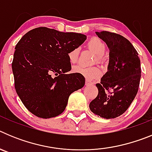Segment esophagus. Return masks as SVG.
I'll list each match as a JSON object with an SVG mask.
<instances>
[{
    "instance_id": "34e87169",
    "label": "esophagus",
    "mask_w": 152,
    "mask_h": 152,
    "mask_svg": "<svg viewBox=\"0 0 152 152\" xmlns=\"http://www.w3.org/2000/svg\"><path fill=\"white\" fill-rule=\"evenodd\" d=\"M92 84H93L92 81H91V80H86V82H85L86 86H90V85H92Z\"/></svg>"
}]
</instances>
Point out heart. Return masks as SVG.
<instances>
[{"label": "heart", "mask_w": 152, "mask_h": 152, "mask_svg": "<svg viewBox=\"0 0 152 152\" xmlns=\"http://www.w3.org/2000/svg\"><path fill=\"white\" fill-rule=\"evenodd\" d=\"M88 48L90 50L92 51L95 55H96V62L100 63L103 61V55L105 52L106 46L105 44L103 43L101 40L97 38L91 39L88 42ZM78 56L79 49H77V48L70 51L68 54V59H69L70 62L72 64H75V62H77ZM73 72L75 73H77L83 75L84 77L89 79V80L96 78L101 74L100 68L95 66L91 67V68H84V67L80 66V65H77V66H75L73 68Z\"/></svg>", "instance_id": "1"}]
</instances>
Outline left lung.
<instances>
[{"mask_svg": "<svg viewBox=\"0 0 152 152\" xmlns=\"http://www.w3.org/2000/svg\"><path fill=\"white\" fill-rule=\"evenodd\" d=\"M110 49L107 72L96 84L98 94L90 110L104 119L121 116L133 101L139 90L141 64L139 54L123 36L107 31L96 32Z\"/></svg>", "mask_w": 152, "mask_h": 152, "instance_id": "1", "label": "left lung"}]
</instances>
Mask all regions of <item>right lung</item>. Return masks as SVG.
<instances>
[{
    "mask_svg": "<svg viewBox=\"0 0 152 152\" xmlns=\"http://www.w3.org/2000/svg\"><path fill=\"white\" fill-rule=\"evenodd\" d=\"M87 39L84 34L47 27L29 31L15 47L12 62L17 95L28 110L43 119L63 113L68 97L85 78L72 69L68 54Z\"/></svg>",
    "mask_w": 152,
    "mask_h": 152,
    "instance_id": "add662e5",
    "label": "right lung"
}]
</instances>
